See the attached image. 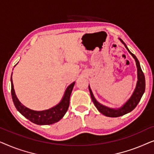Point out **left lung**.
Segmentation results:
<instances>
[{
  "label": "left lung",
  "instance_id": "1",
  "mask_svg": "<svg viewBox=\"0 0 154 154\" xmlns=\"http://www.w3.org/2000/svg\"><path fill=\"white\" fill-rule=\"evenodd\" d=\"M120 41L122 43L125 45L126 49L128 50V51L129 52V53L132 56V57L134 59L136 62V66L137 68V82L136 88L134 89L133 93L131 95V97L129 98L127 102L124 104L123 106L120 107V108L117 109H113V108H109L108 106H104L102 104H100V102H98L96 100V99L94 98L92 93L91 88H90L89 85V90L90 95H91V98L92 102H93L94 106H96V108L97 109V110L100 111V113H102L103 115L106 116L108 117H119L121 116H123L126 114V113H130V111H132L133 109L137 106V105L138 104V103L140 102V101L142 98V97L144 94L145 91V77L144 75V73L142 72V69H141L140 62L137 58L136 57V56L132 53L128 49L127 45H125V43L122 41L121 38H119Z\"/></svg>",
  "mask_w": 154,
  "mask_h": 154
}]
</instances>
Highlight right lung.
I'll return each mask as SVG.
<instances>
[{"label": "right lung", "instance_id": "add662e5", "mask_svg": "<svg viewBox=\"0 0 154 154\" xmlns=\"http://www.w3.org/2000/svg\"><path fill=\"white\" fill-rule=\"evenodd\" d=\"M10 81H11L12 98L16 109L26 119H29L32 123L40 125H50V124L55 123L62 119L68 110L70 96L75 83V82H73L66 88L64 96L59 104L49 109H46V110L34 111L27 108L19 101L14 90L12 76L10 79Z\"/></svg>", "mask_w": 154, "mask_h": 154}]
</instances>
